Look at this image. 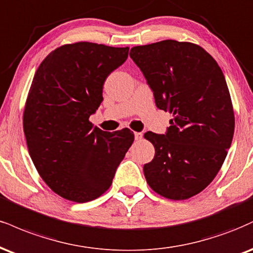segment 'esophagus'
Listing matches in <instances>:
<instances>
[{
	"instance_id": "esophagus-1",
	"label": "esophagus",
	"mask_w": 253,
	"mask_h": 253,
	"mask_svg": "<svg viewBox=\"0 0 253 253\" xmlns=\"http://www.w3.org/2000/svg\"><path fill=\"white\" fill-rule=\"evenodd\" d=\"M134 138H135V140H141L142 139V133L135 132L134 133Z\"/></svg>"
}]
</instances>
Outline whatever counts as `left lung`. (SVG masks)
<instances>
[{
	"label": "left lung",
	"mask_w": 253,
	"mask_h": 253,
	"mask_svg": "<svg viewBox=\"0 0 253 253\" xmlns=\"http://www.w3.org/2000/svg\"><path fill=\"white\" fill-rule=\"evenodd\" d=\"M129 56L157 107L173 115L165 134L145 133L156 148L153 160L144 165L146 180L160 196L188 199L213 180L232 142L234 114L223 72L208 51L191 42L136 45Z\"/></svg>",
	"instance_id": "left-lung-1"
}]
</instances>
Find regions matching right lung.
Wrapping results in <instances>:
<instances>
[{
    "label": "right lung",
    "instance_id": "right-lung-1",
    "mask_svg": "<svg viewBox=\"0 0 253 253\" xmlns=\"http://www.w3.org/2000/svg\"><path fill=\"white\" fill-rule=\"evenodd\" d=\"M128 50L92 42L61 45L33 79L23 113L30 158L45 184L72 202L105 193L134 141L128 128L109 133L89 123L103 100L106 79Z\"/></svg>",
    "mask_w": 253,
    "mask_h": 253
}]
</instances>
